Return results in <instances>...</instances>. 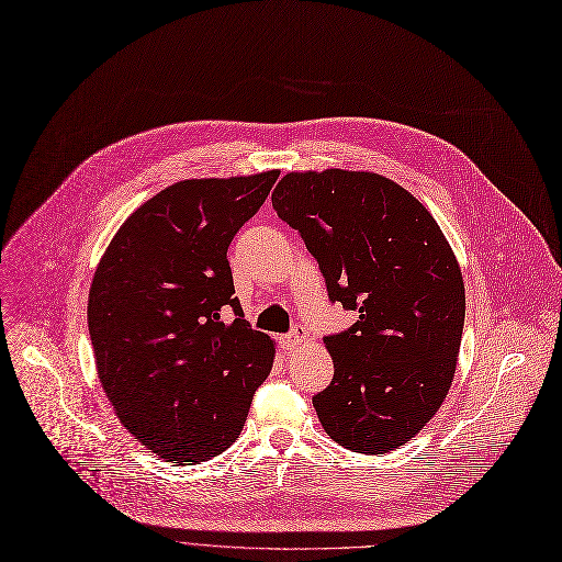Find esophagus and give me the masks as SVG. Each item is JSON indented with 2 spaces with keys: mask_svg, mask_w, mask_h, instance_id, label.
I'll list each match as a JSON object with an SVG mask.
<instances>
[{
  "mask_svg": "<svg viewBox=\"0 0 562 562\" xmlns=\"http://www.w3.org/2000/svg\"><path fill=\"white\" fill-rule=\"evenodd\" d=\"M304 341H306V330L301 328V326H296L292 333L279 337V344H281L283 351H294V349H299Z\"/></svg>",
  "mask_w": 562,
  "mask_h": 562,
  "instance_id": "obj_1",
  "label": "esophagus"
}]
</instances>
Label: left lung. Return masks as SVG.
<instances>
[{
    "label": "left lung",
    "instance_id": "8db88e82",
    "mask_svg": "<svg viewBox=\"0 0 562 562\" xmlns=\"http://www.w3.org/2000/svg\"><path fill=\"white\" fill-rule=\"evenodd\" d=\"M272 206L317 258L333 304L360 313L324 337L335 373L313 405L326 435L362 454L401 448L439 412L457 369L465 288L450 243L378 172H288Z\"/></svg>",
    "mask_w": 562,
    "mask_h": 562
}]
</instances>
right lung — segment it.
<instances>
[{
    "instance_id": "1",
    "label": "right lung",
    "mask_w": 562,
    "mask_h": 562,
    "mask_svg": "<svg viewBox=\"0 0 562 562\" xmlns=\"http://www.w3.org/2000/svg\"><path fill=\"white\" fill-rule=\"evenodd\" d=\"M277 178L159 191L119 227L94 272L88 326L101 384L123 427L166 461L225 452L272 371L274 341L243 319L227 249Z\"/></svg>"
}]
</instances>
